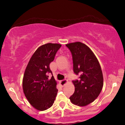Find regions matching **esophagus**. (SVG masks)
Masks as SVG:
<instances>
[{
    "mask_svg": "<svg viewBox=\"0 0 125 125\" xmlns=\"http://www.w3.org/2000/svg\"><path fill=\"white\" fill-rule=\"evenodd\" d=\"M66 83H67V80H66V79H64V80H61V82H60L61 86H65V85Z\"/></svg>",
    "mask_w": 125,
    "mask_h": 125,
    "instance_id": "esophagus-1",
    "label": "esophagus"
}]
</instances>
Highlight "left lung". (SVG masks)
Instances as JSON below:
<instances>
[{
    "label": "left lung",
    "instance_id": "obj_1",
    "mask_svg": "<svg viewBox=\"0 0 125 125\" xmlns=\"http://www.w3.org/2000/svg\"><path fill=\"white\" fill-rule=\"evenodd\" d=\"M72 56L73 72L78 79L73 80L75 90L69 99L73 104L84 106L96 99L103 87V74L94 54L81 42L66 45Z\"/></svg>",
    "mask_w": 125,
    "mask_h": 125
}]
</instances>
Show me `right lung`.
Instances as JSON below:
<instances>
[{
  "label": "right lung",
  "mask_w": 125,
  "mask_h": 125,
  "mask_svg": "<svg viewBox=\"0 0 125 125\" xmlns=\"http://www.w3.org/2000/svg\"><path fill=\"white\" fill-rule=\"evenodd\" d=\"M61 45L48 43L39 48L31 58L23 80L25 96L32 106L42 111L53 105L57 95L56 81L54 77L48 78L52 72L49 64Z\"/></svg>",
  "instance_id": "right-lung-1"
}]
</instances>
